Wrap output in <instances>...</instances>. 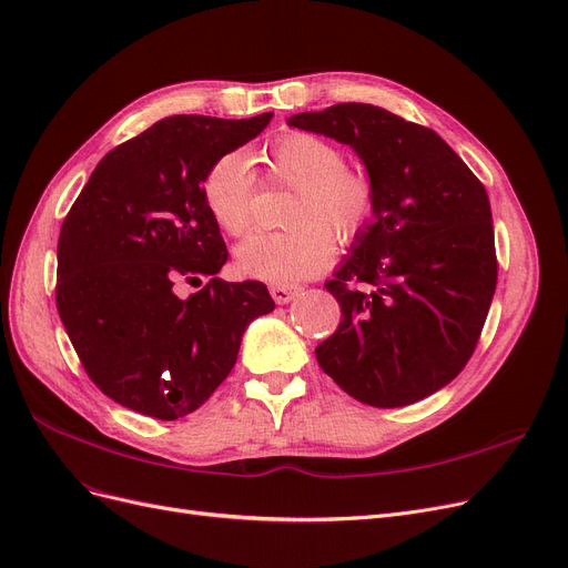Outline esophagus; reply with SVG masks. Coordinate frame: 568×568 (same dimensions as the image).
<instances>
[{"instance_id":"obj_1","label":"esophagus","mask_w":568,"mask_h":568,"mask_svg":"<svg viewBox=\"0 0 568 568\" xmlns=\"http://www.w3.org/2000/svg\"><path fill=\"white\" fill-rule=\"evenodd\" d=\"M270 293H272V298H275L277 305H286L298 296L301 288L298 286H286V284H272Z\"/></svg>"}]
</instances>
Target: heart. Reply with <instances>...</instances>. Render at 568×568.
Wrapping results in <instances>:
<instances>
[{"label": "heart", "mask_w": 568, "mask_h": 568, "mask_svg": "<svg viewBox=\"0 0 568 568\" xmlns=\"http://www.w3.org/2000/svg\"><path fill=\"white\" fill-rule=\"evenodd\" d=\"M267 163L277 176L296 186L291 197L286 231L252 233L237 248L244 275L272 284H291L316 275L333 256V235L352 240L375 210L371 179L347 168L335 144L296 132L270 149ZM207 210L225 233L242 235L252 225L256 172L242 151L221 155L210 168L205 184Z\"/></svg>", "instance_id": "heart-1"}]
</instances>
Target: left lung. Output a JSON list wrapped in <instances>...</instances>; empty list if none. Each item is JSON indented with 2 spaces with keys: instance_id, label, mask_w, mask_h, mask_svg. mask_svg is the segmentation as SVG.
Masks as SVG:
<instances>
[{
  "instance_id": "1",
  "label": "left lung",
  "mask_w": 568,
  "mask_h": 568,
  "mask_svg": "<svg viewBox=\"0 0 568 568\" xmlns=\"http://www.w3.org/2000/svg\"><path fill=\"white\" fill-rule=\"evenodd\" d=\"M288 125L347 144L375 189L371 223L326 282L343 322L314 349L316 361L373 407L436 394L466 366L494 298L485 186L440 134L387 109L343 102L296 113Z\"/></svg>"
}]
</instances>
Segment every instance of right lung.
<instances>
[{"label": "right lung", "instance_id": "obj_1", "mask_svg": "<svg viewBox=\"0 0 568 568\" xmlns=\"http://www.w3.org/2000/svg\"><path fill=\"white\" fill-rule=\"evenodd\" d=\"M272 113L170 116L109 151L67 214L55 303L100 392L134 413L179 419L233 371L242 335L275 310L265 284L223 282L229 261L202 184ZM211 282L189 300L179 283Z\"/></svg>", "mask_w": 568, "mask_h": 568}]
</instances>
